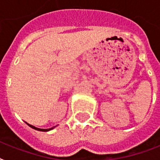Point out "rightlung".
Segmentation results:
<instances>
[{"mask_svg":"<svg viewBox=\"0 0 160 160\" xmlns=\"http://www.w3.org/2000/svg\"><path fill=\"white\" fill-rule=\"evenodd\" d=\"M26 124H28L29 126L31 127V128H32V129H36V130H39V131H44V132H46V131H50V130H51V129H53L55 127H52V128H50V129H40V128H36V126H33V125H31V124H28V123H26Z\"/></svg>","mask_w":160,"mask_h":160,"instance_id":"add662e5","label":"right lung"}]
</instances>
